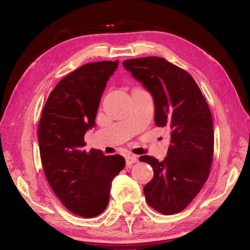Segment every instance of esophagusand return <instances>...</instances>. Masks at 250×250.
Segmentation results:
<instances>
[{"label":"esophagus","instance_id":"obj_1","mask_svg":"<svg viewBox=\"0 0 250 250\" xmlns=\"http://www.w3.org/2000/svg\"><path fill=\"white\" fill-rule=\"evenodd\" d=\"M136 162H138V159H137L136 156H134V155H128V156H126V164L128 166H130L131 164H134Z\"/></svg>","mask_w":250,"mask_h":250}]
</instances>
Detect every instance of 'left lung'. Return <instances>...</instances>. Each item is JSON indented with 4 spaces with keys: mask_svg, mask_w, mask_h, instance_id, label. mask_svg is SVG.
<instances>
[{
    "mask_svg": "<svg viewBox=\"0 0 250 250\" xmlns=\"http://www.w3.org/2000/svg\"><path fill=\"white\" fill-rule=\"evenodd\" d=\"M126 71L152 94L155 123L170 130L167 157L142 156L154 169L144 188L147 204L168 215L183 211L207 181L213 157L210 109L192 76L157 56L127 59Z\"/></svg>",
    "mask_w": 250,
    "mask_h": 250,
    "instance_id": "8db88e82",
    "label": "left lung"
}]
</instances>
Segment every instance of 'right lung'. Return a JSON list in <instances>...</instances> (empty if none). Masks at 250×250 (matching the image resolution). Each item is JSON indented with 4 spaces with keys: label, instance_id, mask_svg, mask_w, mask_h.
Masks as SVG:
<instances>
[{
    "label": "right lung",
    "instance_id": "1",
    "mask_svg": "<svg viewBox=\"0 0 250 250\" xmlns=\"http://www.w3.org/2000/svg\"><path fill=\"white\" fill-rule=\"evenodd\" d=\"M118 65V61L91 62L68 74L50 93L39 123L40 154L50 187L69 211L87 218L104 211L113 179L125 166L120 155L83 149Z\"/></svg>",
    "mask_w": 250,
    "mask_h": 250
}]
</instances>
